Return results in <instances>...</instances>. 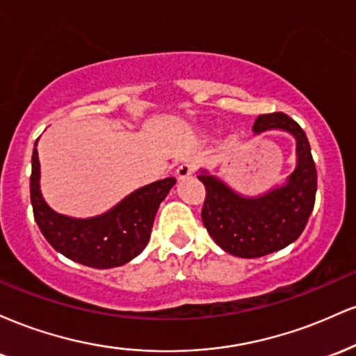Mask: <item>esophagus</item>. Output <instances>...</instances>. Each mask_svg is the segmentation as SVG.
Returning a JSON list of instances; mask_svg holds the SVG:
<instances>
[{
    "instance_id": "obj_1",
    "label": "esophagus",
    "mask_w": 356,
    "mask_h": 356,
    "mask_svg": "<svg viewBox=\"0 0 356 356\" xmlns=\"http://www.w3.org/2000/svg\"><path fill=\"white\" fill-rule=\"evenodd\" d=\"M194 172H195L194 165H192L191 162H184V164L179 165L177 170H175V177H177L179 181H186V179L192 177Z\"/></svg>"
}]
</instances>
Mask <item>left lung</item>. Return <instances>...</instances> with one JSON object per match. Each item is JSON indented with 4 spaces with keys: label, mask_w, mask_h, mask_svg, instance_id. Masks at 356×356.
Masks as SVG:
<instances>
[{
    "label": "left lung",
    "mask_w": 356,
    "mask_h": 356,
    "mask_svg": "<svg viewBox=\"0 0 356 356\" xmlns=\"http://www.w3.org/2000/svg\"><path fill=\"white\" fill-rule=\"evenodd\" d=\"M281 130L296 140V165L281 186L259 195H243L219 177L201 169L206 186L202 222L216 244L238 257H261L280 251L300 238L314 207L316 167L308 137L283 112L259 115L252 125L254 136Z\"/></svg>",
    "instance_id": "1"
}]
</instances>
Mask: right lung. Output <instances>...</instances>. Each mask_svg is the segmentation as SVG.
<instances>
[{
	"instance_id": "1",
	"label": "right lung",
	"mask_w": 356,
	"mask_h": 356,
	"mask_svg": "<svg viewBox=\"0 0 356 356\" xmlns=\"http://www.w3.org/2000/svg\"><path fill=\"white\" fill-rule=\"evenodd\" d=\"M31 155L30 192L35 220L56 251L83 266L108 269L127 264L144 251L159 206L172 189L167 177L130 192L112 209L93 218H70L53 211L40 189L38 150Z\"/></svg>"
}]
</instances>
